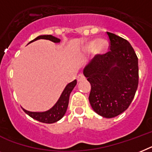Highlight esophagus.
Masks as SVG:
<instances>
[{
    "label": "esophagus",
    "mask_w": 152,
    "mask_h": 152,
    "mask_svg": "<svg viewBox=\"0 0 152 152\" xmlns=\"http://www.w3.org/2000/svg\"><path fill=\"white\" fill-rule=\"evenodd\" d=\"M84 80H85V76H84L83 75H82V74H80V75L77 76V81H78L79 83L82 82Z\"/></svg>",
    "instance_id": "1"
}]
</instances>
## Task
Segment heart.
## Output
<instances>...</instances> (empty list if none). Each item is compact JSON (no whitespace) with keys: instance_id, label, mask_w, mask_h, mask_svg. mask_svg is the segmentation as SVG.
<instances>
[{"instance_id":"1","label":"heart","mask_w":152,"mask_h":152,"mask_svg":"<svg viewBox=\"0 0 152 152\" xmlns=\"http://www.w3.org/2000/svg\"><path fill=\"white\" fill-rule=\"evenodd\" d=\"M108 43L104 39H99L97 41H92L90 44L88 45V49L89 50H94L98 54H102L107 48Z\"/></svg>"}]
</instances>
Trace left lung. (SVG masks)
Here are the masks:
<instances>
[{
  "instance_id": "obj_1",
  "label": "left lung",
  "mask_w": 152,
  "mask_h": 152,
  "mask_svg": "<svg viewBox=\"0 0 152 152\" xmlns=\"http://www.w3.org/2000/svg\"><path fill=\"white\" fill-rule=\"evenodd\" d=\"M110 52L96 55L84 68L91 85L89 96L94 111L112 118L125 111L134 97L138 86V59L126 39L107 32Z\"/></svg>"
}]
</instances>
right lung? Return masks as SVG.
<instances>
[{"label":"right lung","mask_w":152,"mask_h":152,"mask_svg":"<svg viewBox=\"0 0 152 152\" xmlns=\"http://www.w3.org/2000/svg\"><path fill=\"white\" fill-rule=\"evenodd\" d=\"M39 39H47V40L52 41V42L55 43L60 42V39L56 38V37L52 36L51 35H39L37 38H35L34 40L31 41L29 43L35 42L36 40H39ZM76 83L77 82L75 80L72 82L69 83L68 85H66L64 90L62 91V94H61L60 97L58 98V101L48 110L44 112H31L22 108L23 110L28 115L30 116L31 117H32L33 119L42 122V123L52 124L55 123V122H57L58 121L62 119V117L66 113V110H67V107H68L69 95L71 94V92L72 91V90H73V88L76 85Z\"/></svg>","instance_id":"right-lung-1"}]
</instances>
